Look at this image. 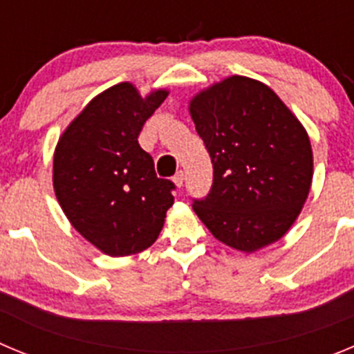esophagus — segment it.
I'll list each match as a JSON object with an SVG mask.
<instances>
[{
    "label": "esophagus",
    "mask_w": 354,
    "mask_h": 354,
    "mask_svg": "<svg viewBox=\"0 0 354 354\" xmlns=\"http://www.w3.org/2000/svg\"><path fill=\"white\" fill-rule=\"evenodd\" d=\"M173 181H174V185H176L178 189H181V187H183V181H185V173H183V171H178V173L174 174Z\"/></svg>",
    "instance_id": "esophagus-1"
}]
</instances>
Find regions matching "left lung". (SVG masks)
Returning <instances> with one entry per match:
<instances>
[{
    "label": "left lung",
    "mask_w": 354,
    "mask_h": 354,
    "mask_svg": "<svg viewBox=\"0 0 354 354\" xmlns=\"http://www.w3.org/2000/svg\"><path fill=\"white\" fill-rule=\"evenodd\" d=\"M189 113L213 164L208 196L194 212L213 236L245 254L291 229L310 192L308 133L279 95L231 75L194 95Z\"/></svg>",
    "instance_id": "8db88e82"
}]
</instances>
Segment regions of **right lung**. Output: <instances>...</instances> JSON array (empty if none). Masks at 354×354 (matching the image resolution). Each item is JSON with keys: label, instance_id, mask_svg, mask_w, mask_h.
<instances>
[{"label": "right lung", "instance_id": "add662e5", "mask_svg": "<svg viewBox=\"0 0 354 354\" xmlns=\"http://www.w3.org/2000/svg\"><path fill=\"white\" fill-rule=\"evenodd\" d=\"M167 95L158 88L142 97L132 82L111 86L70 122L54 149L56 199L75 231L107 256L151 247L174 203V183L157 178L138 142Z\"/></svg>", "mask_w": 354, "mask_h": 354}]
</instances>
